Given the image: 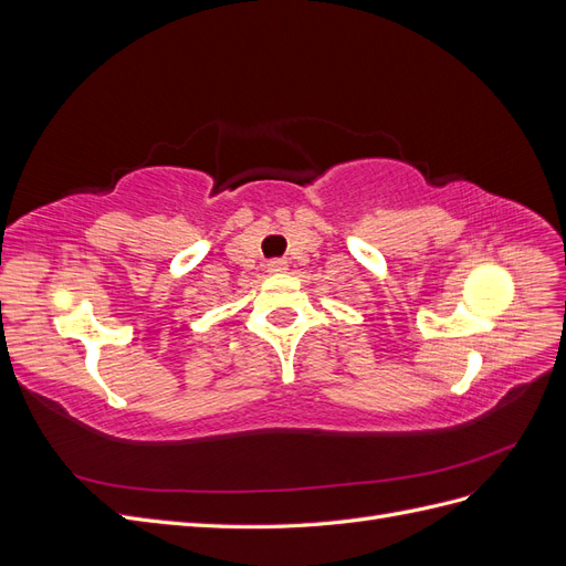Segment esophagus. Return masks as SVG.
<instances>
[{
	"label": "esophagus",
	"instance_id": "34e87169",
	"mask_svg": "<svg viewBox=\"0 0 566 566\" xmlns=\"http://www.w3.org/2000/svg\"><path fill=\"white\" fill-rule=\"evenodd\" d=\"M271 273H285L287 271V262L285 260H271L266 266Z\"/></svg>",
	"mask_w": 566,
	"mask_h": 566
}]
</instances>
